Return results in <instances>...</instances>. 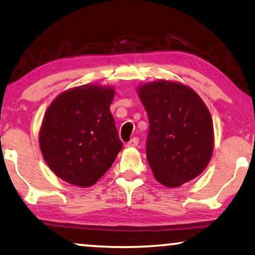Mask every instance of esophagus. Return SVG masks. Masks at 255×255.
Returning <instances> with one entry per match:
<instances>
[{
    "instance_id": "esophagus-1",
    "label": "esophagus",
    "mask_w": 255,
    "mask_h": 255,
    "mask_svg": "<svg viewBox=\"0 0 255 255\" xmlns=\"http://www.w3.org/2000/svg\"><path fill=\"white\" fill-rule=\"evenodd\" d=\"M137 144H138V138L137 137H132L130 141L127 143L126 146H127V148H132V146H136Z\"/></svg>"
}]
</instances>
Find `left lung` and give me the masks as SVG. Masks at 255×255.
I'll return each mask as SVG.
<instances>
[{
	"instance_id": "left-lung-1",
	"label": "left lung",
	"mask_w": 255,
	"mask_h": 255,
	"mask_svg": "<svg viewBox=\"0 0 255 255\" xmlns=\"http://www.w3.org/2000/svg\"><path fill=\"white\" fill-rule=\"evenodd\" d=\"M149 118L146 158L152 173L166 187H179L198 177L214 151L209 110L188 85L156 81L137 88Z\"/></svg>"
}]
</instances>
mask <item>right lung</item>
<instances>
[{
  "mask_svg": "<svg viewBox=\"0 0 255 255\" xmlns=\"http://www.w3.org/2000/svg\"><path fill=\"white\" fill-rule=\"evenodd\" d=\"M116 90L85 84L60 93L45 112L39 146L60 179L90 187L112 166L123 142L110 111Z\"/></svg>",
  "mask_w": 255,
  "mask_h": 255,
  "instance_id": "right-lung-1",
  "label": "right lung"
}]
</instances>
